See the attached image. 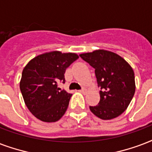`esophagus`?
Masks as SVG:
<instances>
[{"label":"esophagus","instance_id":"34e87169","mask_svg":"<svg viewBox=\"0 0 152 152\" xmlns=\"http://www.w3.org/2000/svg\"><path fill=\"white\" fill-rule=\"evenodd\" d=\"M80 92L82 93V94H86V92H87V89H81V90H80Z\"/></svg>","mask_w":152,"mask_h":152}]
</instances>
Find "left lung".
I'll return each instance as SVG.
<instances>
[{
	"label": "left lung",
	"mask_w": 152,
	"mask_h": 152,
	"mask_svg": "<svg viewBox=\"0 0 152 152\" xmlns=\"http://www.w3.org/2000/svg\"><path fill=\"white\" fill-rule=\"evenodd\" d=\"M80 57L95 69L100 90V102L89 106L90 111L102 120L116 118L127 109L136 91L135 75L131 66L116 53L96 50Z\"/></svg>",
	"instance_id": "8db88e82"
}]
</instances>
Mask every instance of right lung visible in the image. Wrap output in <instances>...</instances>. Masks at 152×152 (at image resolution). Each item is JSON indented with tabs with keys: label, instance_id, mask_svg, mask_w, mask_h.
Here are the masks:
<instances>
[{
	"label": "right lung",
	"instance_id": "right-lung-1",
	"mask_svg": "<svg viewBox=\"0 0 152 152\" xmlns=\"http://www.w3.org/2000/svg\"><path fill=\"white\" fill-rule=\"evenodd\" d=\"M75 53L54 50L36 56L23 68L20 89L29 111L43 122H55L65 114L72 94L58 88L65 82L66 68L78 58Z\"/></svg>",
	"mask_w": 152,
	"mask_h": 152
}]
</instances>
